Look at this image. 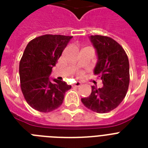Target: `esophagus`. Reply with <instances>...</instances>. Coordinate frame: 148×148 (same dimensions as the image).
Returning a JSON list of instances; mask_svg holds the SVG:
<instances>
[{
    "instance_id": "34e87169",
    "label": "esophagus",
    "mask_w": 148,
    "mask_h": 148,
    "mask_svg": "<svg viewBox=\"0 0 148 148\" xmlns=\"http://www.w3.org/2000/svg\"><path fill=\"white\" fill-rule=\"evenodd\" d=\"M81 84H82L81 82H80V81H77V82H75V84H74V86H75V87H80Z\"/></svg>"
}]
</instances>
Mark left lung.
Wrapping results in <instances>:
<instances>
[{
    "label": "left lung",
    "mask_w": 148,
    "mask_h": 148,
    "mask_svg": "<svg viewBox=\"0 0 148 148\" xmlns=\"http://www.w3.org/2000/svg\"><path fill=\"white\" fill-rule=\"evenodd\" d=\"M90 40L96 49L97 62L94 70L103 87H91L89 97L81 98L84 105L95 112L103 114L114 110L121 103L128 89L130 74L126 52L114 39L92 35Z\"/></svg>",
    "instance_id": "8db88e82"
}]
</instances>
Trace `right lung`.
Here are the masks:
<instances>
[{
    "instance_id": "add662e5",
    "label": "right lung",
    "mask_w": 148,
    "mask_h": 148,
    "mask_svg": "<svg viewBox=\"0 0 148 148\" xmlns=\"http://www.w3.org/2000/svg\"><path fill=\"white\" fill-rule=\"evenodd\" d=\"M72 36L45 34L27 44L19 64L21 88L29 105L40 112L55 110L71 88L66 82L50 79L52 68Z\"/></svg>"
}]
</instances>
